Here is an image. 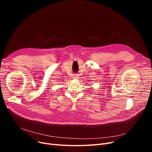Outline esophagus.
Returning <instances> with one entry per match:
<instances>
[{
  "mask_svg": "<svg viewBox=\"0 0 152 152\" xmlns=\"http://www.w3.org/2000/svg\"><path fill=\"white\" fill-rule=\"evenodd\" d=\"M73 78L75 79H77L79 78V76H78L77 75H75L73 76Z\"/></svg>",
  "mask_w": 152,
  "mask_h": 152,
  "instance_id": "esophagus-1",
  "label": "esophagus"
}]
</instances>
